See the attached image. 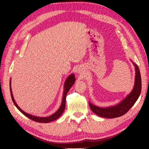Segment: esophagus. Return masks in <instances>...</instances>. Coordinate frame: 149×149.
<instances>
[{
	"instance_id": "34e87169",
	"label": "esophagus",
	"mask_w": 149,
	"mask_h": 149,
	"mask_svg": "<svg viewBox=\"0 0 149 149\" xmlns=\"http://www.w3.org/2000/svg\"><path fill=\"white\" fill-rule=\"evenodd\" d=\"M77 72H78V74H79H79H81V70H79V71H78Z\"/></svg>"
}]
</instances>
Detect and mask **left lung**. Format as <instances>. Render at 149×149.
Returning <instances> with one entry per match:
<instances>
[{"label":"left lung","mask_w":149,"mask_h":149,"mask_svg":"<svg viewBox=\"0 0 149 149\" xmlns=\"http://www.w3.org/2000/svg\"><path fill=\"white\" fill-rule=\"evenodd\" d=\"M133 65L135 68V78L134 87L132 91L120 103L112 107L101 108L89 102L91 109L95 114L100 117L107 118H118L124 115L134 105L141 94V77L138 65L135 64L134 62H133Z\"/></svg>","instance_id":"obj_1"}]
</instances>
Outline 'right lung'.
Returning a JSON list of instances; mask_svg holds the SVG:
<instances>
[{
  "instance_id": "add662e5",
  "label": "right lung",
  "mask_w": 149,
  "mask_h": 149,
  "mask_svg": "<svg viewBox=\"0 0 149 149\" xmlns=\"http://www.w3.org/2000/svg\"><path fill=\"white\" fill-rule=\"evenodd\" d=\"M75 81V77L74 76V74H72L68 77V78L64 83V93H63L62 104L60 105V107L59 108V109L54 113V114H52L51 116H48V117H38V116H35L29 114L26 112H24V110H22L21 108L17 106V104H16V102L14 99L13 94H12V91L11 89V79L10 80V94H11L12 101H13L14 104L15 106H16V108L22 113V114H24L27 118H29V119L32 120L33 121H35V122H39V123H48L50 122H52V121L54 120H56L62 114V113L64 112L65 107V99H66V95L67 93H68L70 88H71L72 85L74 84Z\"/></svg>"
}]
</instances>
